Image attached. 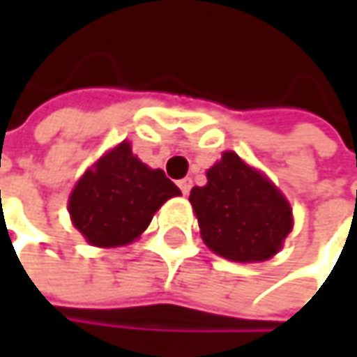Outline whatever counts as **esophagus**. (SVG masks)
<instances>
[{"label": "esophagus", "mask_w": 357, "mask_h": 357, "mask_svg": "<svg viewBox=\"0 0 357 357\" xmlns=\"http://www.w3.org/2000/svg\"><path fill=\"white\" fill-rule=\"evenodd\" d=\"M179 190H181V194H190V190H192V179L190 178H183L178 181Z\"/></svg>", "instance_id": "1"}]
</instances>
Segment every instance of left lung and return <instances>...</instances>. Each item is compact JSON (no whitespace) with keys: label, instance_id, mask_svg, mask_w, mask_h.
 Returning <instances> with one entry per match:
<instances>
[{"label":"left lung","instance_id":"1","mask_svg":"<svg viewBox=\"0 0 357 357\" xmlns=\"http://www.w3.org/2000/svg\"><path fill=\"white\" fill-rule=\"evenodd\" d=\"M206 179L190 192L204 244L236 262L275 256L294 227L291 206L277 185L231 151L206 172Z\"/></svg>","mask_w":357,"mask_h":357}]
</instances>
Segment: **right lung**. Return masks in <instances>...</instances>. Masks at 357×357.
<instances>
[{"mask_svg": "<svg viewBox=\"0 0 357 357\" xmlns=\"http://www.w3.org/2000/svg\"><path fill=\"white\" fill-rule=\"evenodd\" d=\"M179 194L161 169L146 167L130 142H121L78 179L68 211L89 244L115 248L134 242L161 204Z\"/></svg>", "mask_w": 357, "mask_h": 357, "instance_id": "right-lung-1", "label": "right lung"}]
</instances>
